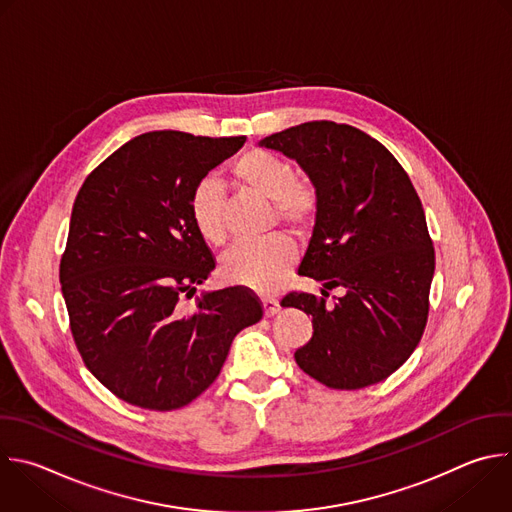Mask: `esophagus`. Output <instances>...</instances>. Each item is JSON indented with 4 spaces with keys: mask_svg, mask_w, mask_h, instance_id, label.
<instances>
[{
    "mask_svg": "<svg viewBox=\"0 0 512 512\" xmlns=\"http://www.w3.org/2000/svg\"><path fill=\"white\" fill-rule=\"evenodd\" d=\"M261 301H263V309H265L267 317H271V315H275L279 311V301L275 297H263Z\"/></svg>",
    "mask_w": 512,
    "mask_h": 512,
    "instance_id": "obj_1",
    "label": "esophagus"
}]
</instances>
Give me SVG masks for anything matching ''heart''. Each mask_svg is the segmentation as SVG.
Instances as JSON below:
<instances>
[{
  "label": "heart",
  "instance_id": "obj_1",
  "mask_svg": "<svg viewBox=\"0 0 512 512\" xmlns=\"http://www.w3.org/2000/svg\"><path fill=\"white\" fill-rule=\"evenodd\" d=\"M229 173L239 189L271 199L273 221H279L291 233L303 235L315 223L319 213L317 187L307 179L295 177V168L287 158L263 148H251L231 162ZM189 215L207 243H225V197L217 181L203 179L197 183L189 199ZM295 261L293 243L283 235H275L261 243L237 245L223 259L221 271L229 283L269 293L289 277Z\"/></svg>",
  "mask_w": 512,
  "mask_h": 512
}]
</instances>
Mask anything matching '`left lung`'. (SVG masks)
I'll return each mask as SVG.
<instances>
[{"label": "left lung", "instance_id": "1", "mask_svg": "<svg viewBox=\"0 0 512 512\" xmlns=\"http://www.w3.org/2000/svg\"><path fill=\"white\" fill-rule=\"evenodd\" d=\"M261 146L295 158L319 193L299 275L323 281V297L289 291L281 299L313 323L297 366L333 390L386 380L420 344L434 275V245L408 173L382 142L331 120L291 126ZM333 286L347 295L329 308Z\"/></svg>", "mask_w": 512, "mask_h": 512}]
</instances>
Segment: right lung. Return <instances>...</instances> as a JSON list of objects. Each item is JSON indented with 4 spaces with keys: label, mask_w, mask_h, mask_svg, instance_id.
<instances>
[{
    "label": "right lung",
    "mask_w": 512,
    "mask_h": 512,
    "mask_svg": "<svg viewBox=\"0 0 512 512\" xmlns=\"http://www.w3.org/2000/svg\"><path fill=\"white\" fill-rule=\"evenodd\" d=\"M245 136L146 132L80 187L60 283L74 344L116 398L154 412L191 404L221 374L233 337L263 315L247 287L195 295L215 269L189 199Z\"/></svg>",
    "instance_id": "1"
}]
</instances>
